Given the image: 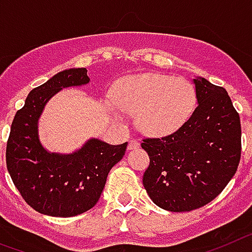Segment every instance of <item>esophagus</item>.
I'll return each instance as SVG.
<instances>
[{"label": "esophagus", "mask_w": 252, "mask_h": 252, "mask_svg": "<svg viewBox=\"0 0 252 252\" xmlns=\"http://www.w3.org/2000/svg\"><path fill=\"white\" fill-rule=\"evenodd\" d=\"M139 147V142L137 139H130L128 143V150H135Z\"/></svg>", "instance_id": "1"}]
</instances>
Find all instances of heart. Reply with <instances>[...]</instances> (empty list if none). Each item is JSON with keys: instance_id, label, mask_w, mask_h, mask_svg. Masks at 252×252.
<instances>
[{"instance_id": "heart-1", "label": "heart", "mask_w": 252, "mask_h": 252, "mask_svg": "<svg viewBox=\"0 0 252 252\" xmlns=\"http://www.w3.org/2000/svg\"><path fill=\"white\" fill-rule=\"evenodd\" d=\"M114 101L120 109L137 114V126L152 137L175 133L191 118L198 104L194 85L183 77L146 73L119 81ZM109 110L118 117L115 106Z\"/></svg>"}]
</instances>
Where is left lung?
<instances>
[{"mask_svg":"<svg viewBox=\"0 0 252 252\" xmlns=\"http://www.w3.org/2000/svg\"><path fill=\"white\" fill-rule=\"evenodd\" d=\"M198 106L180 129L162 138H144L150 156L143 187L159 208L190 212L220 194L241 158V123L228 94L194 78Z\"/></svg>","mask_w":252,"mask_h":252,"instance_id":"left-lung-1","label":"left lung"}]
</instances>
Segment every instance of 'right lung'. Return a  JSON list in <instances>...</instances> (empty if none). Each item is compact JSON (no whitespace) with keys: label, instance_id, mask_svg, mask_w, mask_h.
Wrapping results in <instances>:
<instances>
[{"label":"right lung","instance_id":"right-lung-1","mask_svg":"<svg viewBox=\"0 0 252 252\" xmlns=\"http://www.w3.org/2000/svg\"><path fill=\"white\" fill-rule=\"evenodd\" d=\"M90 82L86 68L64 69L30 91L15 115L6 146V165L28 204L52 217H73L97 203L109 171L123 158L128 142L108 144L91 138L69 155L41 146L38 120L48 100L64 87Z\"/></svg>","mask_w":252,"mask_h":252}]
</instances>
